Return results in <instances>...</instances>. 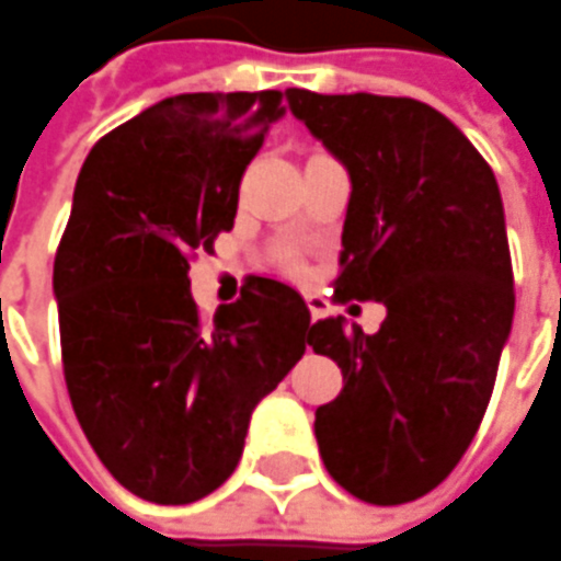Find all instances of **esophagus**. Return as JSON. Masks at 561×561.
<instances>
[{"label": "esophagus", "instance_id": "1", "mask_svg": "<svg viewBox=\"0 0 561 561\" xmlns=\"http://www.w3.org/2000/svg\"><path fill=\"white\" fill-rule=\"evenodd\" d=\"M307 307H310V317L313 319L322 317V298L319 295H307Z\"/></svg>", "mask_w": 561, "mask_h": 561}]
</instances>
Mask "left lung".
<instances>
[{"instance_id":"1","label":"left lung","mask_w":561,"mask_h":561,"mask_svg":"<svg viewBox=\"0 0 561 561\" xmlns=\"http://www.w3.org/2000/svg\"><path fill=\"white\" fill-rule=\"evenodd\" d=\"M291 114L351 176L335 298L378 300L366 335L344 317L310 325L341 366L313 432L347 493L397 506L435 491L484 419L515 313L500 185L440 111L394 95L285 89Z\"/></svg>"}]
</instances>
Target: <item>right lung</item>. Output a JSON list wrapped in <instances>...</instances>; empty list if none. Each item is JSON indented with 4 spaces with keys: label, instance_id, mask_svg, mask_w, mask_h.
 I'll return each mask as SVG.
<instances>
[{
    "label": "right lung",
    "instance_id": "right-lung-1",
    "mask_svg": "<svg viewBox=\"0 0 561 561\" xmlns=\"http://www.w3.org/2000/svg\"><path fill=\"white\" fill-rule=\"evenodd\" d=\"M282 92H185L89 151L51 288L70 403L126 491L195 503L236 472L254 407L310 344L291 285L251 276L202 322L188 257L232 229Z\"/></svg>",
    "mask_w": 561,
    "mask_h": 561
}]
</instances>
